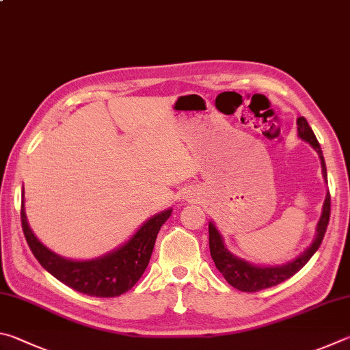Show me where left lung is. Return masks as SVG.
Masks as SVG:
<instances>
[{
  "label": "left lung",
  "instance_id": "obj_1",
  "mask_svg": "<svg viewBox=\"0 0 350 350\" xmlns=\"http://www.w3.org/2000/svg\"><path fill=\"white\" fill-rule=\"evenodd\" d=\"M298 125V136L303 139L304 142H309L310 147H312L317 153L320 156L321 161V170H323V177L327 182V173H326V163L325 157H323V151L320 148V144L317 141L312 129H310L308 120L303 116L297 119ZM330 217V194L327 191L325 203H323V213L321 217L317 224V234L315 239L312 240L306 250H304L300 256L292 262H288L286 265L280 266H256L250 262H246L243 258H239L226 250L224 237L220 236L217 228L209 221L208 231H209V251H211V257L215 263V268H217L221 275L225 277V280L230 283L234 288L243 292H257L266 288H271V286H275L284 280H288L294 274H297L304 265H306L310 257L314 256L319 250L323 237H325L327 224Z\"/></svg>",
  "mask_w": 350,
  "mask_h": 350
}]
</instances>
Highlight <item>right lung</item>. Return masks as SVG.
Returning <instances> with one entry per match:
<instances>
[{
  "instance_id": "obj_1",
  "label": "right lung",
  "mask_w": 350,
  "mask_h": 350,
  "mask_svg": "<svg viewBox=\"0 0 350 350\" xmlns=\"http://www.w3.org/2000/svg\"><path fill=\"white\" fill-rule=\"evenodd\" d=\"M24 196V189H23ZM173 209H165L148 219L122 246L93 260H68L50 251L30 230L21 205V224L25 240L38 262L61 283L92 297H119L130 291L147 269L161 226Z\"/></svg>"
}]
</instances>
